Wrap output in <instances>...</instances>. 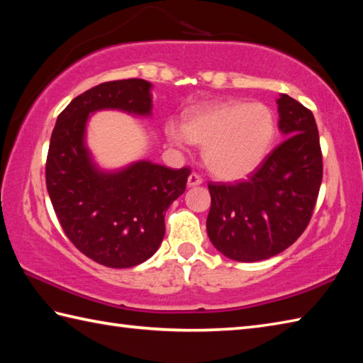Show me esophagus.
Here are the masks:
<instances>
[{"instance_id":"34e87169","label":"esophagus","mask_w":363,"mask_h":363,"mask_svg":"<svg viewBox=\"0 0 363 363\" xmlns=\"http://www.w3.org/2000/svg\"><path fill=\"white\" fill-rule=\"evenodd\" d=\"M199 184H203V177L199 176L198 173H191L189 176V186L195 187V186H199Z\"/></svg>"}]
</instances>
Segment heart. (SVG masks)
Wrapping results in <instances>:
<instances>
[{"mask_svg": "<svg viewBox=\"0 0 363 363\" xmlns=\"http://www.w3.org/2000/svg\"><path fill=\"white\" fill-rule=\"evenodd\" d=\"M167 137L177 146H204L206 167L220 179L237 181L256 172L268 156L276 118L262 103L218 101L190 111L182 128L169 123Z\"/></svg>", "mask_w": 363, "mask_h": 363, "instance_id": "1", "label": "heart"}]
</instances>
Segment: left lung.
I'll list each match as a JSON object with an SVG mask.
<instances>
[{
  "mask_svg": "<svg viewBox=\"0 0 363 363\" xmlns=\"http://www.w3.org/2000/svg\"><path fill=\"white\" fill-rule=\"evenodd\" d=\"M287 137L248 179L209 182L207 234L226 257L257 262L287 250L312 218L323 181V154L312 111L289 95L277 99Z\"/></svg>",
  "mask_w": 363,
  "mask_h": 363,
  "instance_id": "8db88e82",
  "label": "left lung"
}]
</instances>
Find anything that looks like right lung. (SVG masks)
Listing matches in <instances>:
<instances>
[{"label": "right lung", "instance_id": "obj_1", "mask_svg": "<svg viewBox=\"0 0 363 363\" xmlns=\"http://www.w3.org/2000/svg\"><path fill=\"white\" fill-rule=\"evenodd\" d=\"M145 79L103 82L76 96L52 129L45 177L51 204L65 235L82 254L104 267L129 268L157 251L165 212L187 186L190 167L173 169L137 162L118 173L98 172L84 146L90 112H151Z\"/></svg>", "mask_w": 363, "mask_h": 363}]
</instances>
